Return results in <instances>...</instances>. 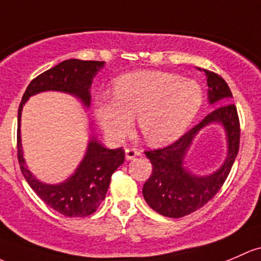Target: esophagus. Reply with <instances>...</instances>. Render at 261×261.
<instances>
[{"instance_id":"34e87169","label":"esophagus","mask_w":261,"mask_h":261,"mask_svg":"<svg viewBox=\"0 0 261 261\" xmlns=\"http://www.w3.org/2000/svg\"><path fill=\"white\" fill-rule=\"evenodd\" d=\"M139 155L140 151L138 149H135V147H126L125 149V156L127 160H133V159H135Z\"/></svg>"}]
</instances>
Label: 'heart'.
Returning a JSON list of instances; mask_svg holds the SVG:
<instances>
[{
  "label": "heart",
  "mask_w": 261,
  "mask_h": 261,
  "mask_svg": "<svg viewBox=\"0 0 261 261\" xmlns=\"http://www.w3.org/2000/svg\"><path fill=\"white\" fill-rule=\"evenodd\" d=\"M196 81L163 71H136L114 82V95L96 98L95 114L105 135L119 142L130 134L138 115L141 135L152 145L176 140L202 105Z\"/></svg>",
  "instance_id": "1"
}]
</instances>
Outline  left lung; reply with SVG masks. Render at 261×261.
I'll use <instances>...</instances> for the list:
<instances>
[{"instance_id": "1", "label": "left lung", "mask_w": 261, "mask_h": 261, "mask_svg": "<svg viewBox=\"0 0 261 261\" xmlns=\"http://www.w3.org/2000/svg\"><path fill=\"white\" fill-rule=\"evenodd\" d=\"M199 68L206 75L207 97L210 103H226L232 97L226 81L213 71ZM210 122L223 123L227 130L229 153L224 165L210 177L197 178L182 166L183 156L196 134ZM240 121L234 103H226L210 112L201 122L184 134L174 144L155 150H146L145 155L152 165V172L142 188L145 200L156 213L167 218H182L199 210L213 199L225 180L239 152Z\"/></svg>"}]
</instances>
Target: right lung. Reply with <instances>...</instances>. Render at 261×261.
<instances>
[{"label": "right lung", "mask_w": 261, "mask_h": 261, "mask_svg": "<svg viewBox=\"0 0 261 261\" xmlns=\"http://www.w3.org/2000/svg\"><path fill=\"white\" fill-rule=\"evenodd\" d=\"M102 66V61L66 60L30 82L18 106L17 159L22 175L46 205L67 218H85L95 213L101 201L105 199L112 174L116 171L117 167L122 165L125 160V151L122 147L115 150L106 149L92 139L81 165L70 179L59 185L40 182L27 170L22 158L20 136L22 106L30 96L47 90L76 95L85 105L89 106L91 100L90 87L92 77Z\"/></svg>", "instance_id": "obj_1"}]
</instances>
